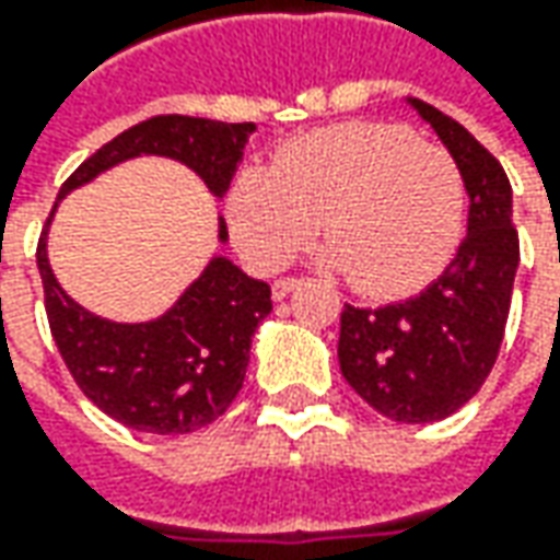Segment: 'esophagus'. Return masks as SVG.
Instances as JSON below:
<instances>
[{"label":"esophagus","instance_id":"1","mask_svg":"<svg viewBox=\"0 0 560 560\" xmlns=\"http://www.w3.org/2000/svg\"><path fill=\"white\" fill-rule=\"evenodd\" d=\"M299 283H302L299 277H280V280H273V287H270V295H273V299L280 302V299H287V295H290V292L295 290Z\"/></svg>","mask_w":560,"mask_h":560}]
</instances>
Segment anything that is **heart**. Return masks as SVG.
I'll use <instances>...</instances> for the list:
<instances>
[{
	"label": "heart",
	"instance_id": "heart-1",
	"mask_svg": "<svg viewBox=\"0 0 560 560\" xmlns=\"http://www.w3.org/2000/svg\"><path fill=\"white\" fill-rule=\"evenodd\" d=\"M464 214L455 155L383 120L302 133L270 167L243 171L226 196L233 236L258 268L287 265L320 218L324 261L380 299L430 283L462 240Z\"/></svg>",
	"mask_w": 560,
	"mask_h": 560
}]
</instances>
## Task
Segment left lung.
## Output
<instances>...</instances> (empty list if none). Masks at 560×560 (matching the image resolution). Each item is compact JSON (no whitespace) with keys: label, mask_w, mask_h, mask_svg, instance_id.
<instances>
[{"label":"left lung","mask_w":560,"mask_h":560,"mask_svg":"<svg viewBox=\"0 0 560 560\" xmlns=\"http://www.w3.org/2000/svg\"><path fill=\"white\" fill-rule=\"evenodd\" d=\"M420 118L462 164L470 196L467 240L436 283L396 305H346L339 368L346 383L383 418L430 423L480 393L505 339L514 270L511 184L499 159L440 108L415 98Z\"/></svg>","instance_id":"obj_1"}]
</instances>
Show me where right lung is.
I'll return each mask as SVG.
<instances>
[{"mask_svg": "<svg viewBox=\"0 0 560 560\" xmlns=\"http://www.w3.org/2000/svg\"><path fill=\"white\" fill-rule=\"evenodd\" d=\"M252 130V120L224 124L155 115L93 152L61 184L58 199L90 184L105 167L137 155H167L189 164L208 189L221 196ZM224 236L226 226L221 224V240ZM36 268L55 346L83 396L108 418L142 433L177 436L208 427L240 396L252 336L270 314L268 283L246 277L226 258H214L159 320L115 324L80 308L58 287L46 258V230L36 243Z\"/></svg>", "mask_w": 560, "mask_h": 560, "instance_id": "right-lung-1", "label": "right lung"}]
</instances>
